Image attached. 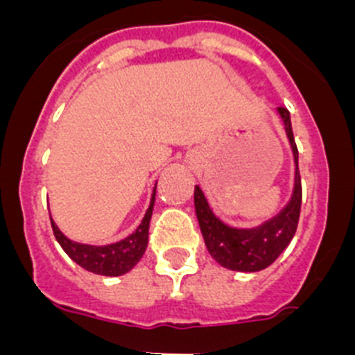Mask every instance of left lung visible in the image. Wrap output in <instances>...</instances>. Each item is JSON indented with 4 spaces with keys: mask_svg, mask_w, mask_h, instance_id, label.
Returning <instances> with one entry per match:
<instances>
[{
    "mask_svg": "<svg viewBox=\"0 0 355 355\" xmlns=\"http://www.w3.org/2000/svg\"><path fill=\"white\" fill-rule=\"evenodd\" d=\"M279 115L283 119L286 135L290 139L291 150L295 158V188L290 202L277 213L274 218L263 222L261 225L252 229L229 227L224 222L218 220L209 209L208 200L199 187L193 192L197 220L200 225V233L205 236V243L208 252L215 261L229 270L238 272H258L270 266L279 254L290 245L291 238L295 236L297 224L300 216V205H302V184H300L299 172V150L293 139L291 130L290 112L279 106Z\"/></svg>",
    "mask_w": 355,
    "mask_h": 355,
    "instance_id": "8db88e82",
    "label": "left lung"
}]
</instances>
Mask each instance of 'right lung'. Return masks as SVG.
Listing matches in <instances>:
<instances>
[{
	"label": "right lung",
	"mask_w": 355,
	"mask_h": 355,
	"mask_svg": "<svg viewBox=\"0 0 355 355\" xmlns=\"http://www.w3.org/2000/svg\"><path fill=\"white\" fill-rule=\"evenodd\" d=\"M158 183V181H156ZM156 190V187H155ZM155 196L153 193V199H150L149 209L146 211L142 224L137 227L133 234H130L124 240L117 241V243H110V245H87V243H78V241H72L62 233L60 229L56 227L55 222L51 220L53 233L55 238L58 240V243L62 245V249L65 250L69 258L74 263H78L80 266H83L85 270L92 272V274L99 275H122L130 272L137 263L140 261V258L146 252L147 240H149V220L150 215H153V206H155ZM51 218V216H49Z\"/></svg>",
	"instance_id": "right-lung-1"
}]
</instances>
